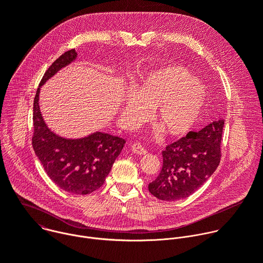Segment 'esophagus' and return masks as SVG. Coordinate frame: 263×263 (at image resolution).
Returning a JSON list of instances; mask_svg holds the SVG:
<instances>
[{
  "label": "esophagus",
  "instance_id": "34e87169",
  "mask_svg": "<svg viewBox=\"0 0 263 263\" xmlns=\"http://www.w3.org/2000/svg\"><path fill=\"white\" fill-rule=\"evenodd\" d=\"M131 148H132V151H133L135 154H137V155H144V154L146 153V149H145L144 146H143L141 143H139V142L133 143V144L131 145Z\"/></svg>",
  "mask_w": 263,
  "mask_h": 263
}]
</instances>
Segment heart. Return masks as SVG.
Listing matches in <instances>:
<instances>
[{
    "label": "heart",
    "instance_id": "heart-1",
    "mask_svg": "<svg viewBox=\"0 0 263 263\" xmlns=\"http://www.w3.org/2000/svg\"><path fill=\"white\" fill-rule=\"evenodd\" d=\"M205 89L182 65H168L151 72L136 92H130L123 110L134 117V125L144 122L155 107V122L163 133L179 137L196 124L205 101Z\"/></svg>",
    "mask_w": 263,
    "mask_h": 263
}]
</instances>
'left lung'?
I'll use <instances>...</instances> for the list:
<instances>
[{"label": "left lung", "mask_w": 263, "mask_h": 263, "mask_svg": "<svg viewBox=\"0 0 263 263\" xmlns=\"http://www.w3.org/2000/svg\"><path fill=\"white\" fill-rule=\"evenodd\" d=\"M223 120L166 145L158 177L148 184V192L162 201H177L198 191L217 168L221 158Z\"/></svg>", "instance_id": "left-lung-1"}]
</instances>
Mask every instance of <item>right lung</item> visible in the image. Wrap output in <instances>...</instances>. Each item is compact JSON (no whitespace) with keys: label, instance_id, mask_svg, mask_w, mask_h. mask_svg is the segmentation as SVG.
Wrapping results in <instances>:
<instances>
[{"label":"right lung","instance_id":"right-lung-1","mask_svg":"<svg viewBox=\"0 0 263 263\" xmlns=\"http://www.w3.org/2000/svg\"><path fill=\"white\" fill-rule=\"evenodd\" d=\"M76 57L74 49L58 57L46 70L40 86ZM39 97L40 87L33 102L32 146L46 173L61 190L73 195H87L99 190L126 140L102 132L80 139L59 137L45 124Z\"/></svg>","mask_w":263,"mask_h":263}]
</instances>
